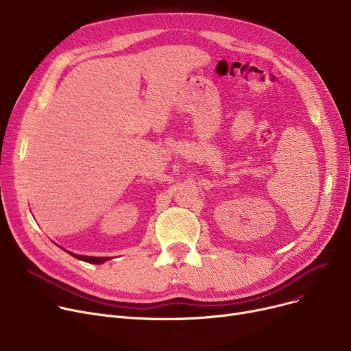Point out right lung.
Masks as SVG:
<instances>
[{"label":"right lung","mask_w":351,"mask_h":351,"mask_svg":"<svg viewBox=\"0 0 351 351\" xmlns=\"http://www.w3.org/2000/svg\"><path fill=\"white\" fill-rule=\"evenodd\" d=\"M69 253V252H68ZM71 256L77 257V259L80 261H84V262H88V263H92V265H101L104 262H106L109 257H94V256H82V254H75V253H69Z\"/></svg>","instance_id":"obj_1"}]
</instances>
